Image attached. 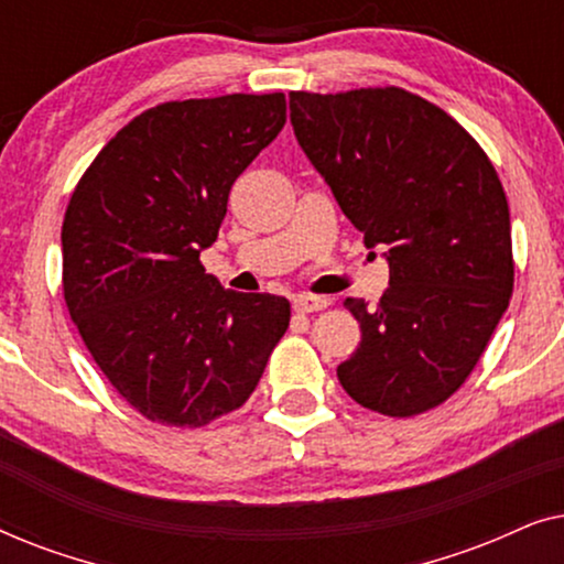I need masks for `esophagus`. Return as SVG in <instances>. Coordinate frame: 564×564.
I'll use <instances>...</instances> for the list:
<instances>
[{
	"label": "esophagus",
	"mask_w": 564,
	"mask_h": 564,
	"mask_svg": "<svg viewBox=\"0 0 564 564\" xmlns=\"http://www.w3.org/2000/svg\"><path fill=\"white\" fill-rule=\"evenodd\" d=\"M328 305H330V297H321V295H297L295 300H292L295 313H318Z\"/></svg>",
	"instance_id": "obj_1"
}]
</instances>
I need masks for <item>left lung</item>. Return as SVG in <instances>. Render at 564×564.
I'll return each instance as SVG.
<instances>
[{
  "label": "left lung",
  "instance_id": "left-lung-1",
  "mask_svg": "<svg viewBox=\"0 0 564 564\" xmlns=\"http://www.w3.org/2000/svg\"><path fill=\"white\" fill-rule=\"evenodd\" d=\"M290 110L344 215L390 261L380 303L344 300L361 341L338 382L390 419L426 413L465 384L513 292L496 166L452 115L400 87L292 91Z\"/></svg>",
  "mask_w": 564,
  "mask_h": 564
}]
</instances>
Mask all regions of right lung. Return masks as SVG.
Returning <instances> with one entry per match:
<instances>
[{
    "instance_id": "obj_1",
    "label": "right lung",
    "mask_w": 564,
    "mask_h": 564,
    "mask_svg": "<svg viewBox=\"0 0 564 564\" xmlns=\"http://www.w3.org/2000/svg\"><path fill=\"white\" fill-rule=\"evenodd\" d=\"M284 120L282 91L156 105L107 141L68 199V315L120 398L161 426L241 408L290 326L288 300L226 290L199 261L238 174Z\"/></svg>"
}]
</instances>
